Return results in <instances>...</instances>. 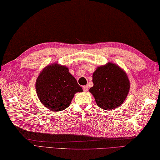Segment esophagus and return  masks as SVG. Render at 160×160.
Wrapping results in <instances>:
<instances>
[{
	"instance_id": "1",
	"label": "esophagus",
	"mask_w": 160,
	"mask_h": 160,
	"mask_svg": "<svg viewBox=\"0 0 160 160\" xmlns=\"http://www.w3.org/2000/svg\"><path fill=\"white\" fill-rule=\"evenodd\" d=\"M83 88V90H84V92H87L88 90V86H84L83 88Z\"/></svg>"
}]
</instances>
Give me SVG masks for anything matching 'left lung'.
Instances as JSON below:
<instances>
[{
	"label": "left lung",
	"instance_id": "left-lung-1",
	"mask_svg": "<svg viewBox=\"0 0 160 160\" xmlns=\"http://www.w3.org/2000/svg\"><path fill=\"white\" fill-rule=\"evenodd\" d=\"M94 86L89 92L96 104L103 110H114L124 102L130 90V81L126 73L111 62L98 67L92 76Z\"/></svg>",
	"mask_w": 160,
	"mask_h": 160
}]
</instances>
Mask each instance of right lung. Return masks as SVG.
<instances>
[{
	"label": "right lung",
	"instance_id": "obj_1",
	"mask_svg": "<svg viewBox=\"0 0 160 160\" xmlns=\"http://www.w3.org/2000/svg\"><path fill=\"white\" fill-rule=\"evenodd\" d=\"M36 90L41 103L54 112L68 108L82 87L65 66L54 63L40 72L36 82Z\"/></svg>",
	"mask_w": 160,
	"mask_h": 160
}]
</instances>
